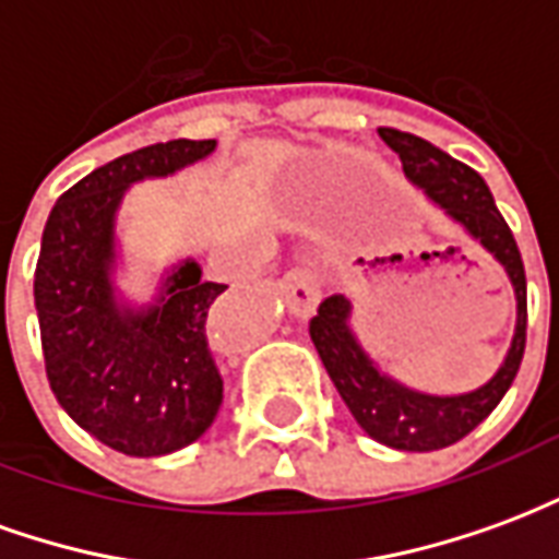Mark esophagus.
<instances>
[{"label":"esophagus","mask_w":559,"mask_h":559,"mask_svg":"<svg viewBox=\"0 0 559 559\" xmlns=\"http://www.w3.org/2000/svg\"><path fill=\"white\" fill-rule=\"evenodd\" d=\"M281 293H284V302L293 317H311L317 299H320V278L311 269H296L281 281Z\"/></svg>","instance_id":"1"}]
</instances>
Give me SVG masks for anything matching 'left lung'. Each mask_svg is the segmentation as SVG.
Listing matches in <instances>:
<instances>
[{
	"mask_svg": "<svg viewBox=\"0 0 559 559\" xmlns=\"http://www.w3.org/2000/svg\"><path fill=\"white\" fill-rule=\"evenodd\" d=\"M380 138L392 152H399L404 176L503 266L506 278L515 290V335L503 365L493 371L488 383L461 395L419 392L380 371V365L368 356L359 335L353 332V299L338 293L317 308L308 332L356 425L389 449L433 452L467 437L491 416L512 386L527 344V278L515 236L493 206L491 191L479 173L416 134L380 128Z\"/></svg>",
	"mask_w": 559,
	"mask_h": 559,
	"instance_id": "8db88e82",
	"label": "left lung"
}]
</instances>
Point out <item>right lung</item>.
<instances>
[{"label": "right lung", "instance_id": "1", "mask_svg": "<svg viewBox=\"0 0 559 559\" xmlns=\"http://www.w3.org/2000/svg\"><path fill=\"white\" fill-rule=\"evenodd\" d=\"M218 140H170L128 152L56 200L35 266L47 380L83 431L122 455L158 457L200 440L224 380L212 359L218 296L197 260L164 269L152 302L116 287V221L131 185L209 158Z\"/></svg>", "mask_w": 559, "mask_h": 559}]
</instances>
